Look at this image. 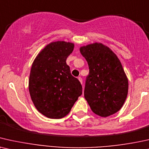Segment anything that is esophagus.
<instances>
[{"instance_id":"esophagus-1","label":"esophagus","mask_w":149,"mask_h":149,"mask_svg":"<svg viewBox=\"0 0 149 149\" xmlns=\"http://www.w3.org/2000/svg\"><path fill=\"white\" fill-rule=\"evenodd\" d=\"M78 80L80 82L81 84H82V78H80V77H78Z\"/></svg>"}]
</instances>
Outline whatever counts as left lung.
Segmentation results:
<instances>
[{"mask_svg":"<svg viewBox=\"0 0 149 149\" xmlns=\"http://www.w3.org/2000/svg\"><path fill=\"white\" fill-rule=\"evenodd\" d=\"M89 67L84 91L95 114L107 117L118 112L128 93V79L118 58L110 47L95 42L80 47Z\"/></svg>","mask_w":149,"mask_h":149,"instance_id":"8db88e82","label":"left lung"}]
</instances>
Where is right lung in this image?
<instances>
[{
  "instance_id": "add662e5",
  "label": "right lung",
  "mask_w": 149,
  "mask_h": 149,
  "mask_svg": "<svg viewBox=\"0 0 149 149\" xmlns=\"http://www.w3.org/2000/svg\"><path fill=\"white\" fill-rule=\"evenodd\" d=\"M73 48V43L53 41L39 52L32 64L30 95L37 110L47 118L65 117L82 95V85L71 76L66 63Z\"/></svg>"
}]
</instances>
